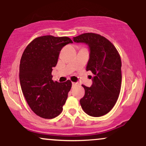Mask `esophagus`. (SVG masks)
<instances>
[{
  "mask_svg": "<svg viewBox=\"0 0 146 146\" xmlns=\"http://www.w3.org/2000/svg\"><path fill=\"white\" fill-rule=\"evenodd\" d=\"M76 85H78V84L75 83V82H72V86H75Z\"/></svg>",
  "mask_w": 146,
  "mask_h": 146,
  "instance_id": "34e87169",
  "label": "esophagus"
}]
</instances>
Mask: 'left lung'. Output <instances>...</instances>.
Instances as JSON below:
<instances>
[{"label": "left lung", "mask_w": 146, "mask_h": 146, "mask_svg": "<svg viewBox=\"0 0 146 146\" xmlns=\"http://www.w3.org/2000/svg\"><path fill=\"white\" fill-rule=\"evenodd\" d=\"M75 42H84L90 48L86 71L93 74L90 87L82 85L84 96L80 100L84 111L101 117L111 110L119 98L121 85V60L115 46L108 39L94 33L74 37Z\"/></svg>", "instance_id": "8db88e82"}]
</instances>
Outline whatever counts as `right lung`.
<instances>
[{
	"mask_svg": "<svg viewBox=\"0 0 146 146\" xmlns=\"http://www.w3.org/2000/svg\"><path fill=\"white\" fill-rule=\"evenodd\" d=\"M73 43L68 37L44 36L35 38L22 56L19 78L22 91L33 113L44 119H53L62 111L72 83L52 80V68L58 63L60 52Z\"/></svg>",
	"mask_w": 146,
	"mask_h": 146,
	"instance_id": "right-lung-1",
	"label": "right lung"
}]
</instances>
